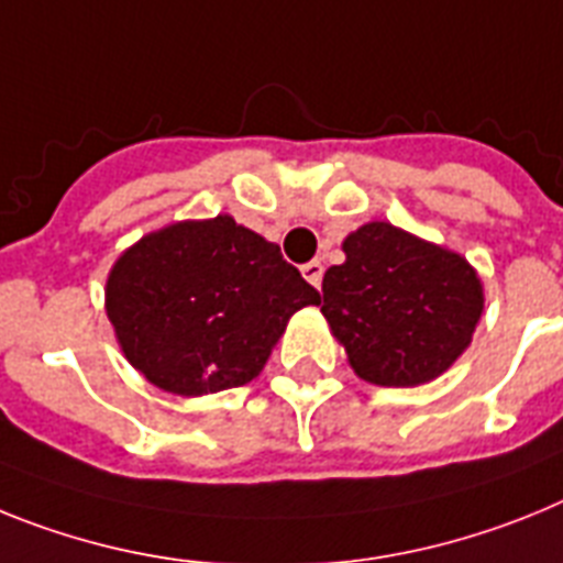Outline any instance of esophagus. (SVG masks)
<instances>
[{
  "mask_svg": "<svg viewBox=\"0 0 563 563\" xmlns=\"http://www.w3.org/2000/svg\"><path fill=\"white\" fill-rule=\"evenodd\" d=\"M300 272H302V277H306V280L311 283V286L320 288V283H322V263H320V261L306 263V266H302Z\"/></svg>",
  "mask_w": 563,
  "mask_h": 563,
  "instance_id": "34e87169",
  "label": "esophagus"
}]
</instances>
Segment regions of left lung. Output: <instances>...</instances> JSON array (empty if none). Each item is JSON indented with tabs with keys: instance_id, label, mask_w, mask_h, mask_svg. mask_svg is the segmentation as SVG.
<instances>
[{
	"instance_id": "8db88e82",
	"label": "left lung",
	"mask_w": 563,
	"mask_h": 563,
	"mask_svg": "<svg viewBox=\"0 0 563 563\" xmlns=\"http://www.w3.org/2000/svg\"><path fill=\"white\" fill-rule=\"evenodd\" d=\"M342 252L345 263L322 275L317 306L360 379L417 388L467 351L485 286L462 254L388 221L363 223Z\"/></svg>"
}]
</instances>
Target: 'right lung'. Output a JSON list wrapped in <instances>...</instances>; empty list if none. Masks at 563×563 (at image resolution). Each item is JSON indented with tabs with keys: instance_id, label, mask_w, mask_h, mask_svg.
I'll return each instance as SVG.
<instances>
[{
	"instance_id": "add662e5",
	"label": "right lung",
	"mask_w": 563,
	"mask_h": 563,
	"mask_svg": "<svg viewBox=\"0 0 563 563\" xmlns=\"http://www.w3.org/2000/svg\"><path fill=\"white\" fill-rule=\"evenodd\" d=\"M320 295L232 214L178 221L119 254L104 309L126 363L178 397L252 383L291 314Z\"/></svg>"
}]
</instances>
